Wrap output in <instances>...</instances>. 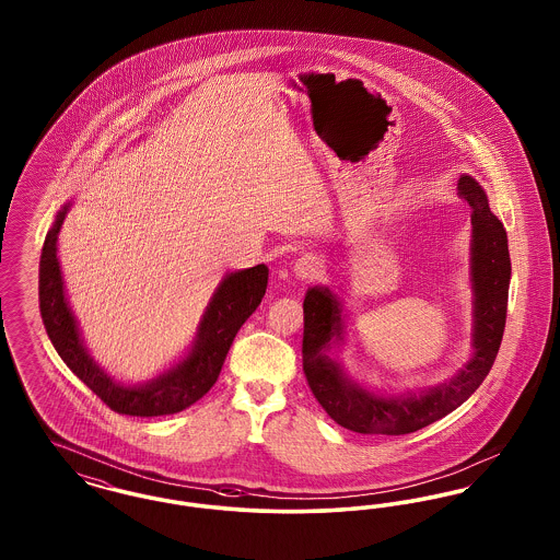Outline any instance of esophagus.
<instances>
[{
    "label": "esophagus",
    "mask_w": 560,
    "mask_h": 560,
    "mask_svg": "<svg viewBox=\"0 0 560 560\" xmlns=\"http://www.w3.org/2000/svg\"><path fill=\"white\" fill-rule=\"evenodd\" d=\"M320 270H323V260L315 254H306L293 265V272L300 279H315L319 277Z\"/></svg>",
    "instance_id": "esophagus-1"
}]
</instances>
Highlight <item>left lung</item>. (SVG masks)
Segmentation results:
<instances>
[{
	"instance_id": "8db88e82",
	"label": "left lung",
	"mask_w": 560,
	"mask_h": 560,
	"mask_svg": "<svg viewBox=\"0 0 560 560\" xmlns=\"http://www.w3.org/2000/svg\"><path fill=\"white\" fill-rule=\"evenodd\" d=\"M457 195L470 206L475 354L466 368L436 388L407 397H380L350 382L340 363L325 350L342 340V315L336 295L313 288L304 298L302 368L306 382L327 416L361 434H409L452 413L487 377L506 327L510 254L504 224L491 213L487 195L470 176L457 180Z\"/></svg>"
}]
</instances>
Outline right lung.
<instances>
[{
    "label": "right lung",
    "mask_w": 560,
    "mask_h": 560,
    "mask_svg": "<svg viewBox=\"0 0 560 560\" xmlns=\"http://www.w3.org/2000/svg\"><path fill=\"white\" fill-rule=\"evenodd\" d=\"M67 210L69 206H65L62 212L56 215L39 258V313L56 352L67 363V368L117 413L158 418L187 409L188 405L201 399L215 384L241 325L265 298L268 268L258 265L226 275L213 293L212 302L199 325L195 347L188 352L187 359L176 368L161 373L160 377L149 384L124 386L110 380L92 361L81 345L78 325L65 300L62 277L56 258V241Z\"/></svg>",
    "instance_id": "right-lung-1"
}]
</instances>
